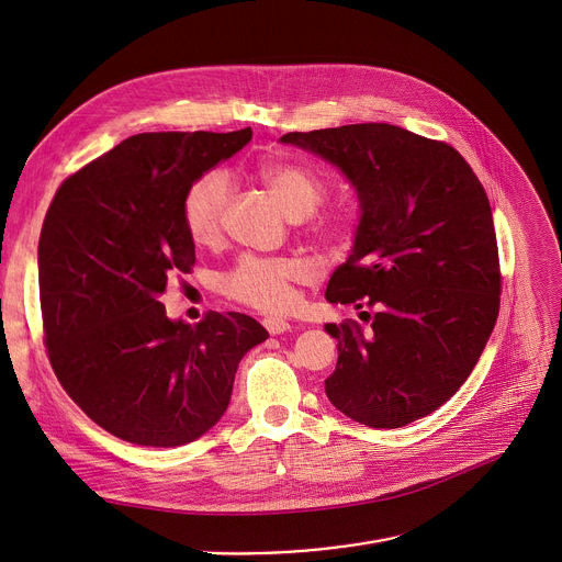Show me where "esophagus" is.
<instances>
[{
    "label": "esophagus",
    "instance_id": "esophagus-1",
    "mask_svg": "<svg viewBox=\"0 0 562 562\" xmlns=\"http://www.w3.org/2000/svg\"><path fill=\"white\" fill-rule=\"evenodd\" d=\"M262 325L267 327V331H269L271 336L284 334V331H289V329H291V325H289L284 318H276V316H267V318L262 321Z\"/></svg>",
    "mask_w": 562,
    "mask_h": 562
}]
</instances>
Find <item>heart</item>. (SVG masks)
<instances>
[{"label": "heart", "mask_w": 562, "mask_h": 562, "mask_svg": "<svg viewBox=\"0 0 562 562\" xmlns=\"http://www.w3.org/2000/svg\"><path fill=\"white\" fill-rule=\"evenodd\" d=\"M260 179L280 201L291 220L310 217L327 194L325 181L312 170L293 164H269L260 168ZM231 179L222 170L199 177L186 192L183 222L188 235L199 246H213L222 239L231 201ZM340 231L336 217H323L316 224L321 239H334ZM304 278V267L293 260H271L241 255L220 278V291L258 312H284L293 302V282Z\"/></svg>", "instance_id": "b5f03b06"}]
</instances>
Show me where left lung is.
<instances>
[{"mask_svg":"<svg viewBox=\"0 0 562 562\" xmlns=\"http://www.w3.org/2000/svg\"><path fill=\"white\" fill-rule=\"evenodd\" d=\"M282 143L340 168L361 203L334 304L374 307L372 329L325 325L338 340L327 398L370 428H401L443 405L486 347L502 273L488 196L454 147L387 123L289 132ZM368 314V312H363Z\"/></svg>","mask_w":562,"mask_h":562,"instance_id":"obj_1","label":"left lung"}]
</instances>
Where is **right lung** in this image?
I'll return each mask as SVG.
<instances>
[{"instance_id": "obj_1", "label": "right lung", "mask_w": 562, "mask_h": 562, "mask_svg": "<svg viewBox=\"0 0 562 562\" xmlns=\"http://www.w3.org/2000/svg\"><path fill=\"white\" fill-rule=\"evenodd\" d=\"M250 127L147 132L63 181L40 244L44 345L65 392L114 437L170 448L226 413L241 356L267 340L246 314L170 321L159 295L190 273L188 188L239 151Z\"/></svg>"}]
</instances>
